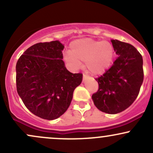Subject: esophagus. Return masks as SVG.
Returning a JSON list of instances; mask_svg holds the SVG:
<instances>
[{
	"instance_id": "obj_1",
	"label": "esophagus",
	"mask_w": 153,
	"mask_h": 153,
	"mask_svg": "<svg viewBox=\"0 0 153 153\" xmlns=\"http://www.w3.org/2000/svg\"><path fill=\"white\" fill-rule=\"evenodd\" d=\"M82 78H83V80H86V79L88 78V76L87 75L83 74V75H82Z\"/></svg>"
}]
</instances>
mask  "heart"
I'll use <instances>...</instances> for the list:
<instances>
[{
  "instance_id": "heart-1",
  "label": "heart",
  "mask_w": 153,
  "mask_h": 153,
  "mask_svg": "<svg viewBox=\"0 0 153 153\" xmlns=\"http://www.w3.org/2000/svg\"><path fill=\"white\" fill-rule=\"evenodd\" d=\"M114 57L113 45L107 41L80 39L71 44L66 59L75 68L85 62L87 70L93 75L102 74L111 64Z\"/></svg>"
}]
</instances>
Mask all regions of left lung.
I'll use <instances>...</instances> for the list:
<instances>
[{
	"instance_id": "left-lung-1",
	"label": "left lung",
	"mask_w": 153,
	"mask_h": 153,
	"mask_svg": "<svg viewBox=\"0 0 153 153\" xmlns=\"http://www.w3.org/2000/svg\"><path fill=\"white\" fill-rule=\"evenodd\" d=\"M111 42L119 57L109 69L95 78L99 89L92 99L98 109L115 114L127 109L137 99L144 71L143 57L134 46L117 39Z\"/></svg>"
}]
</instances>
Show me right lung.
Returning <instances> with one entry per match:
<instances>
[{
  "label": "right lung",
  "mask_w": 153,
  "mask_h": 153,
  "mask_svg": "<svg viewBox=\"0 0 153 153\" xmlns=\"http://www.w3.org/2000/svg\"><path fill=\"white\" fill-rule=\"evenodd\" d=\"M59 41L39 42L28 48L16 66V90L23 103L40 118L53 120L66 111L82 73H72L63 62Z\"/></svg>",
  "instance_id": "add662e5"
}]
</instances>
